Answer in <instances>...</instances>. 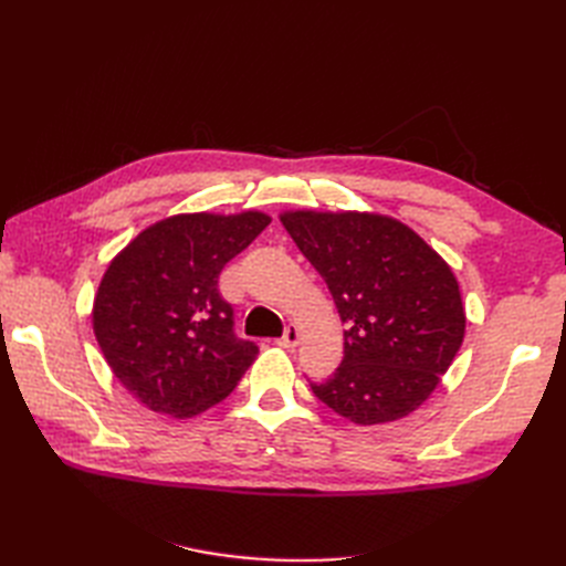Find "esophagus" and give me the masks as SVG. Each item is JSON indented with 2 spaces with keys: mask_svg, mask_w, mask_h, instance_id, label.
Returning <instances> with one entry per match:
<instances>
[{
  "mask_svg": "<svg viewBox=\"0 0 566 566\" xmlns=\"http://www.w3.org/2000/svg\"><path fill=\"white\" fill-rule=\"evenodd\" d=\"M300 339H302V328H300L297 323H290L287 328H285V333H283V337L279 339V345L283 349H295L300 345Z\"/></svg>",
  "mask_w": 566,
  "mask_h": 566,
  "instance_id": "esophagus-1",
  "label": "esophagus"
}]
</instances>
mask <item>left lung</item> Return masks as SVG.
Segmentation results:
<instances>
[{"label":"left lung","mask_w":566,"mask_h":566,"mask_svg":"<svg viewBox=\"0 0 566 566\" xmlns=\"http://www.w3.org/2000/svg\"><path fill=\"white\" fill-rule=\"evenodd\" d=\"M279 219L345 323V358L312 391L364 427L413 413L465 337V306L449 262L403 221L380 212L285 210Z\"/></svg>","instance_id":"obj_1"}]
</instances>
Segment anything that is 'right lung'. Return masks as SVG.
Returning <instances> with one entry per match:
<instances>
[{
    "label": "right lung",
    "instance_id": "1",
    "mask_svg": "<svg viewBox=\"0 0 566 566\" xmlns=\"http://www.w3.org/2000/svg\"><path fill=\"white\" fill-rule=\"evenodd\" d=\"M271 224L260 210L181 212L146 227L98 283L92 328L106 364L153 413L193 418L241 382L256 347L235 339L219 273Z\"/></svg>",
    "mask_w": 566,
    "mask_h": 566
}]
</instances>
